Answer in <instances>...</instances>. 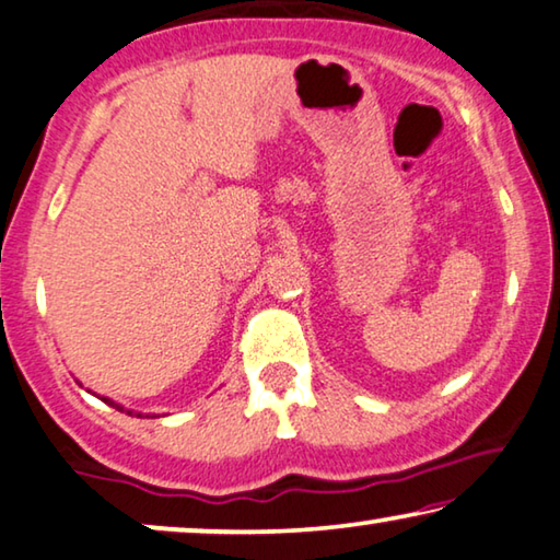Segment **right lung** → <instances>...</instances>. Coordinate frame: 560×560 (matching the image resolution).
<instances>
[{"instance_id": "obj_1", "label": "right lung", "mask_w": 560, "mask_h": 560, "mask_svg": "<svg viewBox=\"0 0 560 560\" xmlns=\"http://www.w3.org/2000/svg\"><path fill=\"white\" fill-rule=\"evenodd\" d=\"M105 402H109V400H105ZM109 406H115V402H109ZM117 410H122V408H119V406H115ZM127 412H130V410H127Z\"/></svg>"}]
</instances>
